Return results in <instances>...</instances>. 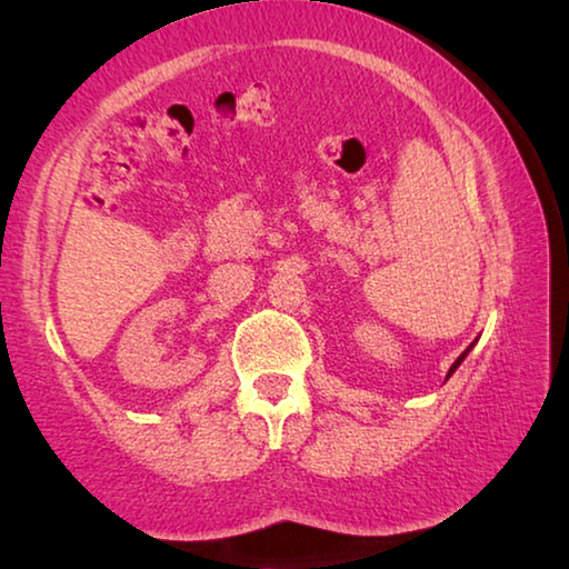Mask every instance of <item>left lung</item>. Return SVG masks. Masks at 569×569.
<instances>
[{"instance_id": "obj_1", "label": "left lung", "mask_w": 569, "mask_h": 569, "mask_svg": "<svg viewBox=\"0 0 569 569\" xmlns=\"http://www.w3.org/2000/svg\"><path fill=\"white\" fill-rule=\"evenodd\" d=\"M469 349H471V346H469ZM469 349H467V351H465V353H461V356H459V359H457V361H455V363H451V369H449V373H447V379H449V377H451V373H455V371H457V366H459V363H461V361H465V356H467V353H469Z\"/></svg>"}]
</instances>
